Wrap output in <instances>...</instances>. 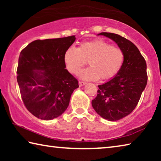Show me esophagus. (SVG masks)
Instances as JSON below:
<instances>
[{
  "label": "esophagus",
  "mask_w": 161,
  "mask_h": 161,
  "mask_svg": "<svg viewBox=\"0 0 161 161\" xmlns=\"http://www.w3.org/2000/svg\"><path fill=\"white\" fill-rule=\"evenodd\" d=\"M86 83L84 82V81H79V85H80V86H82L84 85H85Z\"/></svg>",
  "instance_id": "34e87169"
}]
</instances>
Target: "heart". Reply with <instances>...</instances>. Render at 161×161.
<instances>
[{
	"label": "heart",
	"instance_id": "b5f03b06",
	"mask_svg": "<svg viewBox=\"0 0 161 161\" xmlns=\"http://www.w3.org/2000/svg\"><path fill=\"white\" fill-rule=\"evenodd\" d=\"M64 61L67 69L77 74L87 61L90 67L80 73L84 80H108L118 74L124 61V53L117 45H111L103 39L81 43L77 48L70 47L65 51Z\"/></svg>",
	"mask_w": 161,
	"mask_h": 161
}]
</instances>
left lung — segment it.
I'll return each instance as SVG.
<instances>
[{
    "label": "left lung",
    "instance_id": "left-lung-1",
    "mask_svg": "<svg viewBox=\"0 0 161 161\" xmlns=\"http://www.w3.org/2000/svg\"><path fill=\"white\" fill-rule=\"evenodd\" d=\"M115 42L124 53V61L118 74L99 85L97 96L92 100L95 111L103 119L116 121L130 114L137 106L148 80L146 62L133 42L121 35L101 32Z\"/></svg>",
    "mask_w": 161,
    "mask_h": 161
}]
</instances>
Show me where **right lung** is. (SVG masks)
I'll list each match as a JSON object with an SVG mask.
<instances>
[{
  "label": "right lung",
  "instance_id": "1",
  "mask_svg": "<svg viewBox=\"0 0 161 161\" xmlns=\"http://www.w3.org/2000/svg\"><path fill=\"white\" fill-rule=\"evenodd\" d=\"M75 35L37 40L21 51L17 81L22 99L30 112L42 120L63 114L78 81L65 69L64 54L75 42Z\"/></svg>",
  "mask_w": 161,
  "mask_h": 161
}]
</instances>
